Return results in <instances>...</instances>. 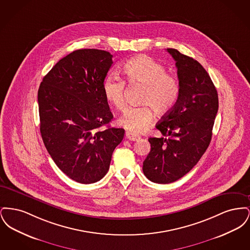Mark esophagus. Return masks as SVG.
Segmentation results:
<instances>
[{"label":"esophagus","mask_w":250,"mask_h":250,"mask_svg":"<svg viewBox=\"0 0 250 250\" xmlns=\"http://www.w3.org/2000/svg\"><path fill=\"white\" fill-rule=\"evenodd\" d=\"M125 138L128 140V141H132V142H137L141 139V137L139 135H136V134H133L131 132H125Z\"/></svg>","instance_id":"1"}]
</instances>
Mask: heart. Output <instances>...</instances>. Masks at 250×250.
Returning a JSON list of instances; mask_svg holds the SVG:
<instances>
[{
	"label": "heart",
	"mask_w": 250,
	"mask_h": 250,
	"mask_svg": "<svg viewBox=\"0 0 250 250\" xmlns=\"http://www.w3.org/2000/svg\"><path fill=\"white\" fill-rule=\"evenodd\" d=\"M123 73L130 85L143 86L140 103L143 106L128 107L119 119V124L131 133H142L153 121L152 108L157 115L168 113L178 101L180 82L176 75L166 71V67L146 55L128 60ZM125 82L109 75L103 83V94L107 102L118 110L125 107Z\"/></svg>",
	"instance_id": "b5f03b06"
}]
</instances>
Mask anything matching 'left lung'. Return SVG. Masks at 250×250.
<instances>
[{"instance_id": "1", "label": "left lung", "mask_w": 250, "mask_h": 250, "mask_svg": "<svg viewBox=\"0 0 250 250\" xmlns=\"http://www.w3.org/2000/svg\"><path fill=\"white\" fill-rule=\"evenodd\" d=\"M176 62L180 95L174 107L155 127L161 138H149L151 151L143 161L144 175L169 184L189 172L208 148L218 110V95L207 71L196 60L167 48Z\"/></svg>"}]
</instances>
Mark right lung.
<instances>
[{
	"label": "right lung",
	"mask_w": 250,
	"mask_h": 250,
	"mask_svg": "<svg viewBox=\"0 0 250 250\" xmlns=\"http://www.w3.org/2000/svg\"><path fill=\"white\" fill-rule=\"evenodd\" d=\"M112 55L100 49H78L43 78L38 89L40 132L60 169L81 184H93L108 170L125 129L107 125L113 118L103 94ZM107 125L106 130L100 127Z\"/></svg>",
	"instance_id": "right-lung-1"
}]
</instances>
